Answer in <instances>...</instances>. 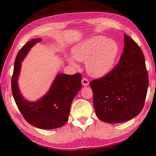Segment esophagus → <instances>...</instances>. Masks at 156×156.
<instances>
[{"instance_id":"1","label":"esophagus","mask_w":156,"mask_h":156,"mask_svg":"<svg viewBox=\"0 0 156 156\" xmlns=\"http://www.w3.org/2000/svg\"><path fill=\"white\" fill-rule=\"evenodd\" d=\"M82 84H83V86L87 87V86H88L89 84V81L87 78H83V79H82Z\"/></svg>"}]
</instances>
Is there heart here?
Listing matches in <instances>:
<instances>
[{
	"instance_id": "b5f03b06",
	"label": "heart",
	"mask_w": 156,
	"mask_h": 156,
	"mask_svg": "<svg viewBox=\"0 0 156 156\" xmlns=\"http://www.w3.org/2000/svg\"><path fill=\"white\" fill-rule=\"evenodd\" d=\"M118 53L117 42L104 36H92L76 44L72 49L73 57L78 61L86 62L87 72L94 78L103 77L112 71ZM73 58L69 57L68 61L75 66Z\"/></svg>"
}]
</instances>
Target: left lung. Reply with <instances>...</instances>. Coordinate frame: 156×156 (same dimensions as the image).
Returning a JSON list of instances; mask_svg holds the SVG:
<instances>
[{
    "label": "left lung",
    "instance_id": "8db88e82",
    "mask_svg": "<svg viewBox=\"0 0 156 156\" xmlns=\"http://www.w3.org/2000/svg\"><path fill=\"white\" fill-rule=\"evenodd\" d=\"M124 39L118 64L107 75L90 83L96 115L108 123L126 122L138 115L143 108L149 85L141 49L126 34Z\"/></svg>",
    "mask_w": 156,
    "mask_h": 156
}]
</instances>
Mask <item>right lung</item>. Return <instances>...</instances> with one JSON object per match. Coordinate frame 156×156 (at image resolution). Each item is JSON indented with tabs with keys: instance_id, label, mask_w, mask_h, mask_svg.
I'll return each instance as SVG.
<instances>
[{
	"instance_id": "right-lung-1",
	"label": "right lung",
	"mask_w": 156,
	"mask_h": 156,
	"mask_svg": "<svg viewBox=\"0 0 156 156\" xmlns=\"http://www.w3.org/2000/svg\"><path fill=\"white\" fill-rule=\"evenodd\" d=\"M42 41H28L18 51L12 78V91L18 109L28 123L43 129L61 127L69 119L70 107L76 94L82 88L80 73L67 75L58 73L45 95L36 101H29L22 96L18 87L21 62L31 47Z\"/></svg>"
}]
</instances>
